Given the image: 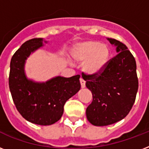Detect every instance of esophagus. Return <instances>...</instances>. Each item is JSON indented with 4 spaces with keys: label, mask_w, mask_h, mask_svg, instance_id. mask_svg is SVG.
Listing matches in <instances>:
<instances>
[{
    "label": "esophagus",
    "mask_w": 149,
    "mask_h": 149,
    "mask_svg": "<svg viewBox=\"0 0 149 149\" xmlns=\"http://www.w3.org/2000/svg\"><path fill=\"white\" fill-rule=\"evenodd\" d=\"M79 82H80V85H81L82 88H84L85 87V81L81 78V79H79Z\"/></svg>",
    "instance_id": "obj_1"
}]
</instances>
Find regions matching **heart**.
Returning a JSON list of instances; mask_svg holds the SVG:
<instances>
[{
	"instance_id": "obj_1",
	"label": "heart",
	"mask_w": 149,
	"mask_h": 149,
	"mask_svg": "<svg viewBox=\"0 0 149 149\" xmlns=\"http://www.w3.org/2000/svg\"><path fill=\"white\" fill-rule=\"evenodd\" d=\"M111 56L108 45L96 40L75 43L70 49L71 58L75 63H83V71L91 77H97L106 70Z\"/></svg>"
}]
</instances>
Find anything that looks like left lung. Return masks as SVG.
<instances>
[{
    "label": "left lung",
    "mask_w": 149,
    "mask_h": 149,
    "mask_svg": "<svg viewBox=\"0 0 149 149\" xmlns=\"http://www.w3.org/2000/svg\"><path fill=\"white\" fill-rule=\"evenodd\" d=\"M107 39L115 46L118 55L110 60L102 74L83 77L93 95V101L86 108V118L95 126L110 125L124 119L134 104L139 88L134 56L122 42Z\"/></svg>",
    "instance_id": "obj_1"
}]
</instances>
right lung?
<instances>
[{
    "label": "right lung",
    "mask_w": 149,
    "mask_h": 149,
    "mask_svg": "<svg viewBox=\"0 0 149 149\" xmlns=\"http://www.w3.org/2000/svg\"><path fill=\"white\" fill-rule=\"evenodd\" d=\"M43 38L25 42L11 58L9 88L16 108L28 121L38 125H51L61 118L68 100L80 90L79 75L55 77L46 82L29 79L24 71L28 57L47 43Z\"/></svg>",
    "instance_id": "obj_1"
}]
</instances>
